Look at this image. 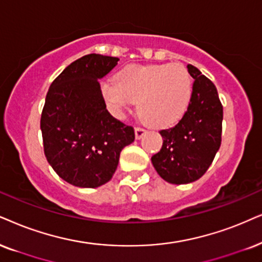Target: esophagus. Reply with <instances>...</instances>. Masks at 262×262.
<instances>
[{"label":"esophagus","instance_id":"obj_1","mask_svg":"<svg viewBox=\"0 0 262 262\" xmlns=\"http://www.w3.org/2000/svg\"><path fill=\"white\" fill-rule=\"evenodd\" d=\"M145 133H146V130L144 128L135 127V138L137 139H141L145 135Z\"/></svg>","mask_w":262,"mask_h":262}]
</instances>
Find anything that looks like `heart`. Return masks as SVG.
<instances>
[{
    "label": "heart",
    "mask_w": 262,
    "mask_h": 262,
    "mask_svg": "<svg viewBox=\"0 0 262 262\" xmlns=\"http://www.w3.org/2000/svg\"><path fill=\"white\" fill-rule=\"evenodd\" d=\"M102 97L121 112L138 102L139 116L156 128L170 127L190 105L192 78L181 62L129 65L115 75L114 83L101 84Z\"/></svg>",
    "instance_id": "heart-1"
}]
</instances>
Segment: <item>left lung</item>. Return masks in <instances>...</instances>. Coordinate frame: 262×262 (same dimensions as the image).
<instances>
[{
  "instance_id": "left-lung-1",
  "label": "left lung",
  "mask_w": 262,
  "mask_h": 262,
  "mask_svg": "<svg viewBox=\"0 0 262 262\" xmlns=\"http://www.w3.org/2000/svg\"><path fill=\"white\" fill-rule=\"evenodd\" d=\"M187 70L194 78L190 105L173 128L162 129L163 145L151 157L155 169L170 184H188L203 177L221 145L223 104L216 87L196 66Z\"/></svg>"
}]
</instances>
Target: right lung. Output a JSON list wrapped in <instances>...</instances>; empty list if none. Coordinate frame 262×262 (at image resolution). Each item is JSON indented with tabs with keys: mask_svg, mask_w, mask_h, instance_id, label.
I'll use <instances>...</instances> for the list:
<instances>
[{
	"mask_svg": "<svg viewBox=\"0 0 262 262\" xmlns=\"http://www.w3.org/2000/svg\"><path fill=\"white\" fill-rule=\"evenodd\" d=\"M120 59L88 54L71 62L46 95L41 115L43 150L66 183L94 188L117 169L121 151L135 139L134 128L106 110L98 79Z\"/></svg>",
	"mask_w": 262,
	"mask_h": 262,
	"instance_id": "right-lung-1",
	"label": "right lung"
}]
</instances>
